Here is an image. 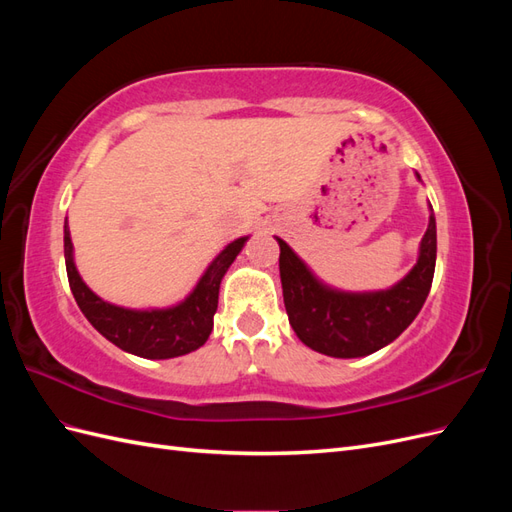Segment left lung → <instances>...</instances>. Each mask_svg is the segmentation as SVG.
I'll return each mask as SVG.
<instances>
[{
  "label": "left lung",
  "mask_w": 512,
  "mask_h": 512,
  "mask_svg": "<svg viewBox=\"0 0 512 512\" xmlns=\"http://www.w3.org/2000/svg\"><path fill=\"white\" fill-rule=\"evenodd\" d=\"M414 175L421 181V175ZM275 239L290 327L307 348L335 359L367 356L404 333L421 312L436 271L438 237L431 205L416 265L386 290L350 292L324 284L284 239Z\"/></svg>",
  "instance_id": "obj_1"
}]
</instances>
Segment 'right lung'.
<instances>
[{
    "label": "right lung",
    "instance_id": "right-lung-1",
    "mask_svg": "<svg viewBox=\"0 0 512 512\" xmlns=\"http://www.w3.org/2000/svg\"><path fill=\"white\" fill-rule=\"evenodd\" d=\"M250 237L230 241L215 256L188 297L170 307L132 309L108 303L91 290L74 265V245L70 239L68 220L64 222V256L70 290L76 305L108 342L141 356V359H175L203 346L213 329V316L218 309L220 284L228 267L235 262Z\"/></svg>",
    "mask_w": 512,
    "mask_h": 512
}]
</instances>
